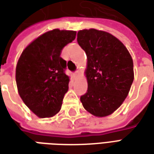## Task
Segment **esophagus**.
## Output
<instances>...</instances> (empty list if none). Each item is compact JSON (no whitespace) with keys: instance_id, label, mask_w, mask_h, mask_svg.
Returning a JSON list of instances; mask_svg holds the SVG:
<instances>
[{"instance_id":"1","label":"esophagus","mask_w":154,"mask_h":154,"mask_svg":"<svg viewBox=\"0 0 154 154\" xmlns=\"http://www.w3.org/2000/svg\"><path fill=\"white\" fill-rule=\"evenodd\" d=\"M79 74H80V72H79L77 71V72H74V73L72 74V76H73L74 77H78V76H79Z\"/></svg>"}]
</instances>
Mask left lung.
<instances>
[{
    "instance_id": "obj_1",
    "label": "left lung",
    "mask_w": 154,
    "mask_h": 154,
    "mask_svg": "<svg viewBox=\"0 0 154 154\" xmlns=\"http://www.w3.org/2000/svg\"><path fill=\"white\" fill-rule=\"evenodd\" d=\"M87 57V88L80 98L84 109L97 117L113 114L128 96L134 78L131 55L121 41L96 29L77 32Z\"/></svg>"
}]
</instances>
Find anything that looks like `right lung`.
<instances>
[{
    "mask_svg": "<svg viewBox=\"0 0 154 154\" xmlns=\"http://www.w3.org/2000/svg\"><path fill=\"white\" fill-rule=\"evenodd\" d=\"M76 35L73 30H49L32 41L19 57L15 68L19 95L39 118H50L60 111L70 81L64 72L67 62L60 54Z\"/></svg>",
    "mask_w": 154,
    "mask_h": 154,
    "instance_id": "1",
    "label": "right lung"
}]
</instances>
